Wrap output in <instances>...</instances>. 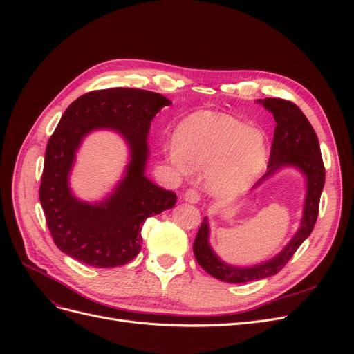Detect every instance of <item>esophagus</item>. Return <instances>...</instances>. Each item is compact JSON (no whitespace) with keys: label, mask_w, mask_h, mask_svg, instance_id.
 <instances>
[{"label":"esophagus","mask_w":354,"mask_h":354,"mask_svg":"<svg viewBox=\"0 0 354 354\" xmlns=\"http://www.w3.org/2000/svg\"><path fill=\"white\" fill-rule=\"evenodd\" d=\"M183 198H185V201H187V202L196 203V202L201 199V194L198 192V189H195V187H190V189H187V190L185 192Z\"/></svg>","instance_id":"esophagus-1"}]
</instances>
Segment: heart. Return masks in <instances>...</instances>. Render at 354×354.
<instances>
[{"mask_svg":"<svg viewBox=\"0 0 354 354\" xmlns=\"http://www.w3.org/2000/svg\"><path fill=\"white\" fill-rule=\"evenodd\" d=\"M176 147L167 156L177 167L208 171V187L223 196L238 195L260 173L267 158V137L259 128L227 115L196 112L176 130Z\"/></svg>","mask_w":354,"mask_h":354,"instance_id":"heart-1","label":"heart"}]
</instances>
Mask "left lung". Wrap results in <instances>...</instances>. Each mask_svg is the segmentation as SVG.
I'll use <instances>...</instances> for the list:
<instances>
[{"label":"left lung","instance_id":"left-lung-1","mask_svg":"<svg viewBox=\"0 0 354 354\" xmlns=\"http://www.w3.org/2000/svg\"><path fill=\"white\" fill-rule=\"evenodd\" d=\"M260 103L273 113L276 121L269 165H267L269 171L260 181L283 165H292L301 169L307 177L304 212L301 227L291 242L285 246L283 251L277 254L274 259L252 267H233L221 261L211 250L208 242V221L203 218L194 242L195 259L207 273L229 283H245L264 279V277L273 276L283 269L286 263L292 259L298 246L308 238V234L315 227L319 214L320 195H322L325 185V167L317 136L301 109L292 102L283 99L269 97Z\"/></svg>","mask_w":354,"mask_h":354}]
</instances>
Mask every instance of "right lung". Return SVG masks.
<instances>
[{
  "instance_id": "right-lung-1",
  "label": "right lung",
  "mask_w": 354,
  "mask_h": 354,
  "mask_svg": "<svg viewBox=\"0 0 354 354\" xmlns=\"http://www.w3.org/2000/svg\"><path fill=\"white\" fill-rule=\"evenodd\" d=\"M171 102L137 88L95 90L81 95L62 115L46 149L39 201L51 238L72 259L99 269L124 266L142 250L147 217L176 205L174 192L145 176L147 133L160 108ZM97 127H112L131 145L126 177L102 204L81 203L71 194L67 176L82 137Z\"/></svg>"
}]
</instances>
